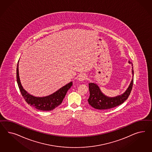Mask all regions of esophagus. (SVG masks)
Listing matches in <instances>:
<instances>
[{
	"mask_svg": "<svg viewBox=\"0 0 152 152\" xmlns=\"http://www.w3.org/2000/svg\"><path fill=\"white\" fill-rule=\"evenodd\" d=\"M87 76L86 75H85V74H81V75H80L79 76L78 80L79 81H83L85 80Z\"/></svg>",
	"mask_w": 152,
	"mask_h": 152,
	"instance_id": "1",
	"label": "esophagus"
}]
</instances>
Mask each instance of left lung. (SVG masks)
Wrapping results in <instances>:
<instances>
[{
	"mask_svg": "<svg viewBox=\"0 0 152 152\" xmlns=\"http://www.w3.org/2000/svg\"><path fill=\"white\" fill-rule=\"evenodd\" d=\"M129 64L131 62L129 61ZM132 67V74L133 78L131 82L128 87L127 90L123 94L114 97H110L105 96L100 90L98 85L94 83H90L89 91H90V97L88 99L89 104L94 108L97 110H107L112 108L117 107L123 103L128 98L131 94L132 87L133 85V75L134 71Z\"/></svg>",
	"mask_w": 152,
	"mask_h": 152,
	"instance_id": "obj_1",
	"label": "left lung"
}]
</instances>
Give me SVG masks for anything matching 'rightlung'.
<instances>
[{
	"instance_id": "add662e5",
	"label": "right lung",
	"mask_w": 152,
	"mask_h": 152,
	"mask_svg": "<svg viewBox=\"0 0 152 152\" xmlns=\"http://www.w3.org/2000/svg\"><path fill=\"white\" fill-rule=\"evenodd\" d=\"M18 66L19 61L17 65V80L21 95L24 97L25 101L30 104V106L35 108L38 110L51 111L58 107L61 103L64 97H65L67 91L70 89L72 85V82H70L49 96L42 97H35L28 94L22 86L19 75Z\"/></svg>"
}]
</instances>
